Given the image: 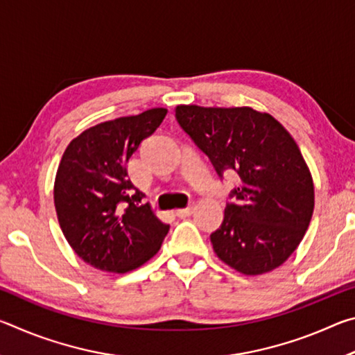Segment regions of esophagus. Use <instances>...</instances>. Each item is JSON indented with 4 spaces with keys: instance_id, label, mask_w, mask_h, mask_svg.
I'll return each instance as SVG.
<instances>
[{
    "instance_id": "esophagus-1",
    "label": "esophagus",
    "mask_w": 355,
    "mask_h": 355,
    "mask_svg": "<svg viewBox=\"0 0 355 355\" xmlns=\"http://www.w3.org/2000/svg\"><path fill=\"white\" fill-rule=\"evenodd\" d=\"M192 211H194V207H188V208H184V209H177L175 216H177V218H180V219H184V218H188V216H191Z\"/></svg>"
}]
</instances>
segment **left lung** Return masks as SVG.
<instances>
[{"mask_svg": "<svg viewBox=\"0 0 355 355\" xmlns=\"http://www.w3.org/2000/svg\"><path fill=\"white\" fill-rule=\"evenodd\" d=\"M175 117L219 177H239L235 202L209 236L216 255L244 275L279 268L302 241L315 208L313 178L297 144L271 114L249 106L180 105Z\"/></svg>", "mask_w": 355, "mask_h": 355, "instance_id": "obj_1", "label": "left lung"}]
</instances>
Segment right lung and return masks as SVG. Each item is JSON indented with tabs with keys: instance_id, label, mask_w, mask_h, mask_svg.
I'll return each mask as SVG.
<instances>
[{
	"instance_id": "add662e5",
	"label": "right lung",
	"mask_w": 355,
	"mask_h": 355,
	"mask_svg": "<svg viewBox=\"0 0 355 355\" xmlns=\"http://www.w3.org/2000/svg\"><path fill=\"white\" fill-rule=\"evenodd\" d=\"M164 107L83 131L62 155L55 180L59 225L75 254L106 272H128L159 250L169 225L128 180L127 163L166 117Z\"/></svg>"
}]
</instances>
